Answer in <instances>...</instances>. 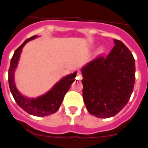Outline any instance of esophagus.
Returning a JSON list of instances; mask_svg holds the SVG:
<instances>
[{"mask_svg": "<svg viewBox=\"0 0 148 148\" xmlns=\"http://www.w3.org/2000/svg\"><path fill=\"white\" fill-rule=\"evenodd\" d=\"M83 78V76H82V74L80 73H77V80H82Z\"/></svg>", "mask_w": 148, "mask_h": 148, "instance_id": "1", "label": "esophagus"}]
</instances>
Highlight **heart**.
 I'll return each mask as SVG.
<instances>
[{"label":"heart","mask_w":148,"mask_h":148,"mask_svg":"<svg viewBox=\"0 0 148 148\" xmlns=\"http://www.w3.org/2000/svg\"><path fill=\"white\" fill-rule=\"evenodd\" d=\"M103 51V47H101L100 49H99V52H102Z\"/></svg>","instance_id":"obj_1"}]
</instances>
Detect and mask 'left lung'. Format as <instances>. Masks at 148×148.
Here are the masks:
<instances>
[{"mask_svg": "<svg viewBox=\"0 0 148 148\" xmlns=\"http://www.w3.org/2000/svg\"><path fill=\"white\" fill-rule=\"evenodd\" d=\"M106 57H98L81 69L83 97L88 112L99 118L117 114L127 105L135 81V61L130 49L114 39Z\"/></svg>", "mask_w": 148, "mask_h": 148, "instance_id": "obj_1", "label": "left lung"}]
</instances>
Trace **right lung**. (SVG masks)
Segmentation results:
<instances>
[{"mask_svg":"<svg viewBox=\"0 0 148 148\" xmlns=\"http://www.w3.org/2000/svg\"><path fill=\"white\" fill-rule=\"evenodd\" d=\"M36 36H32L26 41L14 52L8 69V84L10 90L17 104L29 114L36 116H49L59 109L65 95L69 90L71 84L75 80L76 73L70 74L61 79L52 87L50 90L42 96L35 99H29L21 95L17 90L14 82V72L18 65L23 47L26 42L35 39Z\"/></svg>","mask_w":148,"mask_h":148,"instance_id":"right-lung-1","label":"right lung"}]
</instances>
